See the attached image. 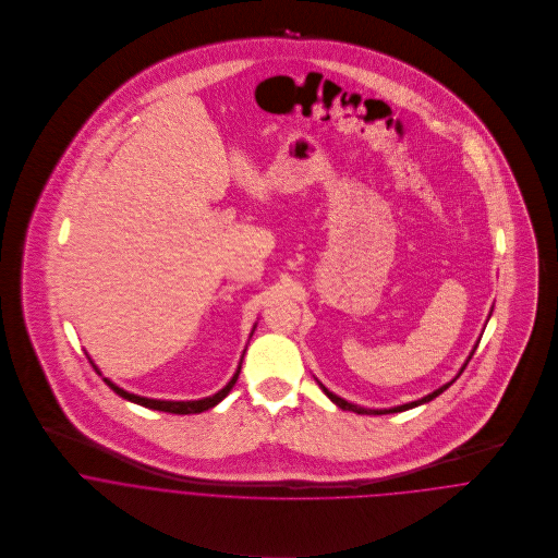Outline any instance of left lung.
Returning <instances> with one entry per match:
<instances>
[{
	"label": "left lung",
	"instance_id": "obj_1",
	"mask_svg": "<svg viewBox=\"0 0 558 558\" xmlns=\"http://www.w3.org/2000/svg\"><path fill=\"white\" fill-rule=\"evenodd\" d=\"M475 350H477V348H475ZM475 350H473V352H471V356H469V361H471V359H473V354H475ZM469 361H466V363H464V367H462V369H460V374H458V376H456V378H453V380H451V383H447V385H442V387H440V389H436V391H434V393H429V396H425V398L416 399V401H410V403H403V405H398V408H389V410H369V408H361V405H354V403H348V401H345V399L337 398V396H335V393H330V391H328V389H326V387H322V385H319V387H322V391H324V393H326V396H328V399H330V401H332V403H337V405H339V408H343V410H352V412H356V414H391V412H403V410H410V408H414V405H421V403H427V401H432V399L438 398V396H440V393H442V391H447V389H449V387H451V385H453V383H456V380H458V378H460V376H462V372H464V369H466V365H469Z\"/></svg>",
	"mask_w": 558,
	"mask_h": 558
}]
</instances>
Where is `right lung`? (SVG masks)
<instances>
[{
  "instance_id": "add662e5",
  "label": "right lung",
  "mask_w": 558,
  "mask_h": 558,
  "mask_svg": "<svg viewBox=\"0 0 558 558\" xmlns=\"http://www.w3.org/2000/svg\"><path fill=\"white\" fill-rule=\"evenodd\" d=\"M89 363H92V361H89ZM240 365H242V363H240ZM240 365L239 369H236V374H234V378H232L219 393H215V396H210V398L195 399V401H165V399L142 398V396H133V393L120 389L118 385H113V383L107 380V378H102V380L107 383V387H109L113 393H118L120 398L129 399V401H133V403H140V405H146V408H153V410H160V412H171V414H197V412H204V410L217 405L221 399L226 398V396L232 391V387H234L236 380H239ZM92 367L98 372V367H96L94 363H92ZM98 374H100V372H98Z\"/></svg>"
}]
</instances>
